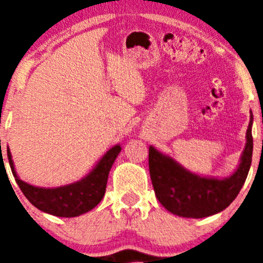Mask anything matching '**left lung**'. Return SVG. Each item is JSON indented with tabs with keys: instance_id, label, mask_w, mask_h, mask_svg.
<instances>
[{
	"instance_id": "obj_1",
	"label": "left lung",
	"mask_w": 263,
	"mask_h": 263,
	"mask_svg": "<svg viewBox=\"0 0 263 263\" xmlns=\"http://www.w3.org/2000/svg\"><path fill=\"white\" fill-rule=\"evenodd\" d=\"M253 115L246 130V145L240 164L224 179L200 176L185 170L174 158L148 147V170L155 196L168 212L180 217L203 218L224 211L241 191L253 155Z\"/></svg>"
}]
</instances>
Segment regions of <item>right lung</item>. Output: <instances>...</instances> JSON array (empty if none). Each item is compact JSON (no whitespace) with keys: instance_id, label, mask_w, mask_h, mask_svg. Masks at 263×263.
Masks as SVG:
<instances>
[{"instance_id":"add662e5","label":"right lung","mask_w":263,"mask_h":263,"mask_svg":"<svg viewBox=\"0 0 263 263\" xmlns=\"http://www.w3.org/2000/svg\"><path fill=\"white\" fill-rule=\"evenodd\" d=\"M120 152V145L113 146L101 157L88 175L75 183L55 188L35 187L21 180L14 168L9 147L8 159L15 182L32 205L36 206L42 212L50 213L58 217H76L93 210L101 201L105 195L109 171Z\"/></svg>"}]
</instances>
